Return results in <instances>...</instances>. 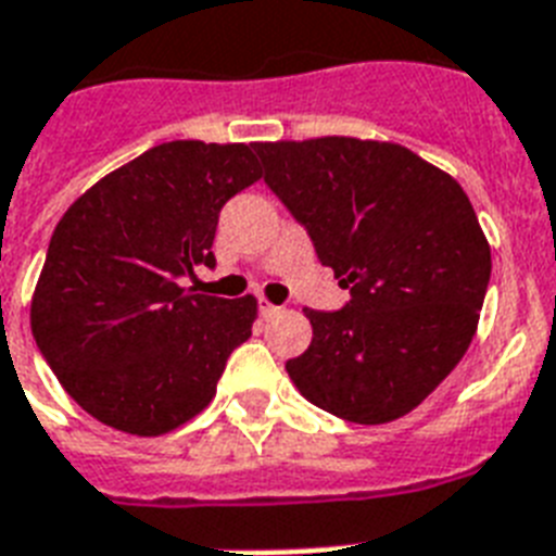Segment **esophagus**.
<instances>
[{
	"label": "esophagus",
	"instance_id": "34e87169",
	"mask_svg": "<svg viewBox=\"0 0 556 556\" xmlns=\"http://www.w3.org/2000/svg\"><path fill=\"white\" fill-rule=\"evenodd\" d=\"M257 309H261V315H264V318H275V315L281 313V306L269 304V301H261V306H257Z\"/></svg>",
	"mask_w": 556,
	"mask_h": 556
}]
</instances>
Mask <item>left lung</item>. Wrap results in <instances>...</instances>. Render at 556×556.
<instances>
[{
  "instance_id": "8db88e82",
  "label": "left lung",
  "mask_w": 556,
  "mask_h": 556,
  "mask_svg": "<svg viewBox=\"0 0 556 556\" xmlns=\"http://www.w3.org/2000/svg\"><path fill=\"white\" fill-rule=\"evenodd\" d=\"M264 184L350 301L304 309L309 348L287 362L321 410L381 425L445 381L477 332L491 250L454 177L396 143H255Z\"/></svg>"
}]
</instances>
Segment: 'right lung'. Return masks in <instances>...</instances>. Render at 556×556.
I'll return each mask as SVG.
<instances>
[{"label":"right lung","instance_id":"add662e5","mask_svg":"<svg viewBox=\"0 0 556 556\" xmlns=\"http://www.w3.org/2000/svg\"><path fill=\"white\" fill-rule=\"evenodd\" d=\"M257 177L250 146L172 140L62 215L30 330L68 396L102 425L160 437L212 402L226 358L252 336L255 299L184 281L194 266L215 269L220 208Z\"/></svg>","mask_w":556,"mask_h":556}]
</instances>
